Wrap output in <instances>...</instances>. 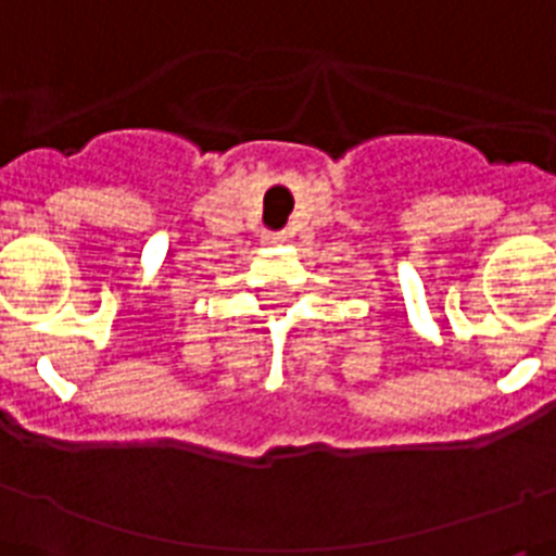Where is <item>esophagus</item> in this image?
Here are the masks:
<instances>
[{
    "instance_id": "34e87169",
    "label": "esophagus",
    "mask_w": 556,
    "mask_h": 556,
    "mask_svg": "<svg viewBox=\"0 0 556 556\" xmlns=\"http://www.w3.org/2000/svg\"><path fill=\"white\" fill-rule=\"evenodd\" d=\"M282 240H286V237H282V235H265V245H279V242H282Z\"/></svg>"
}]
</instances>
